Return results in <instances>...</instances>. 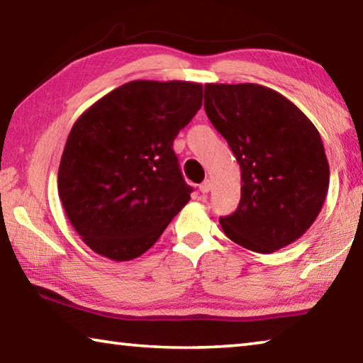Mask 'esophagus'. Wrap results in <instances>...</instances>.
Wrapping results in <instances>:
<instances>
[{"mask_svg":"<svg viewBox=\"0 0 363 363\" xmlns=\"http://www.w3.org/2000/svg\"><path fill=\"white\" fill-rule=\"evenodd\" d=\"M211 190V181L210 179H206V181H203L200 184V192L201 194H208Z\"/></svg>","mask_w":363,"mask_h":363,"instance_id":"1","label":"esophagus"}]
</instances>
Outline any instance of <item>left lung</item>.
Instances as JSON below:
<instances>
[{"instance_id": "left-lung-1", "label": "left lung", "mask_w": 363, "mask_h": 363, "mask_svg": "<svg viewBox=\"0 0 363 363\" xmlns=\"http://www.w3.org/2000/svg\"><path fill=\"white\" fill-rule=\"evenodd\" d=\"M205 112L242 169L240 203L219 219L225 235L256 253L298 240L328 192L317 128L285 96L255 83L205 84Z\"/></svg>"}]
</instances>
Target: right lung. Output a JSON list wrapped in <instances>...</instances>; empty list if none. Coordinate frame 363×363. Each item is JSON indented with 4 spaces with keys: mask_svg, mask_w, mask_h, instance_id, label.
I'll use <instances>...</instances> for the list:
<instances>
[{
    "mask_svg": "<svg viewBox=\"0 0 363 363\" xmlns=\"http://www.w3.org/2000/svg\"><path fill=\"white\" fill-rule=\"evenodd\" d=\"M203 86L138 79L75 121L57 187L88 247L113 261L145 253L190 200L173 143L201 107Z\"/></svg>",
    "mask_w": 363,
    "mask_h": 363,
    "instance_id": "add662e5",
    "label": "right lung"
}]
</instances>
